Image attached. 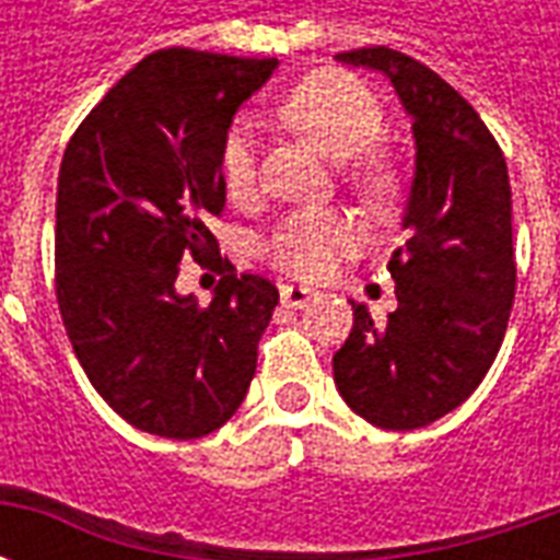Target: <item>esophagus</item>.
<instances>
[{
  "label": "esophagus",
  "mask_w": 560,
  "mask_h": 560,
  "mask_svg": "<svg viewBox=\"0 0 560 560\" xmlns=\"http://www.w3.org/2000/svg\"><path fill=\"white\" fill-rule=\"evenodd\" d=\"M281 303L293 305V308H303L317 296L315 288H303V284H281Z\"/></svg>",
  "instance_id": "34e87169"
}]
</instances>
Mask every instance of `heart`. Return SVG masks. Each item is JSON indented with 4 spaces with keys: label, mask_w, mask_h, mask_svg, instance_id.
<instances>
[{
    "label": "heart",
    "mask_w": 560,
    "mask_h": 560,
    "mask_svg": "<svg viewBox=\"0 0 560 560\" xmlns=\"http://www.w3.org/2000/svg\"><path fill=\"white\" fill-rule=\"evenodd\" d=\"M281 116L303 131L329 159H353L372 149L384 135V110L363 80L341 71H317L281 102ZM257 135L248 119H236L221 143V183L231 197H248L257 179ZM351 179L369 191H384L387 171L377 161L353 164ZM363 245L360 221L341 209H296L272 228L264 240V255L296 279H324L341 257Z\"/></svg>",
    "instance_id": "obj_1"
}]
</instances>
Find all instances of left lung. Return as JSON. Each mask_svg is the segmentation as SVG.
Masks as SVG:
<instances>
[{
    "label": "left lung",
    "mask_w": 560,
    "mask_h": 560,
    "mask_svg": "<svg viewBox=\"0 0 560 560\" xmlns=\"http://www.w3.org/2000/svg\"><path fill=\"white\" fill-rule=\"evenodd\" d=\"M375 68L411 116L417 167L389 257L396 312L375 320L353 305L332 357L341 399L381 429L411 432L468 399L504 341L516 293L513 200L504 152L480 114L432 68L389 47L339 54Z\"/></svg>",
    "instance_id": "1"
}]
</instances>
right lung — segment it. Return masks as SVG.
I'll return each instance as SVG.
<instances>
[{
  "instance_id": "1",
  "label": "right lung",
  "mask_w": 560,
  "mask_h": 560,
  "mask_svg": "<svg viewBox=\"0 0 560 560\" xmlns=\"http://www.w3.org/2000/svg\"><path fill=\"white\" fill-rule=\"evenodd\" d=\"M279 59L155 50L68 140L56 191V300L83 372L135 429L215 432L243 405L279 305L260 276H221L212 303L176 293L183 257L212 264L221 143ZM221 260V257H219Z\"/></svg>"
}]
</instances>
